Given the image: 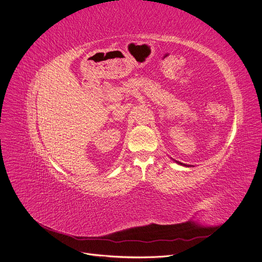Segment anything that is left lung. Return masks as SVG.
<instances>
[{"label": "left lung", "mask_w": 262, "mask_h": 262, "mask_svg": "<svg viewBox=\"0 0 262 262\" xmlns=\"http://www.w3.org/2000/svg\"><path fill=\"white\" fill-rule=\"evenodd\" d=\"M177 163H179V164H181V165H185V166H187L186 164H182V163H180V162H178V161H177ZM188 167H189V166H188Z\"/></svg>", "instance_id": "1"}]
</instances>
